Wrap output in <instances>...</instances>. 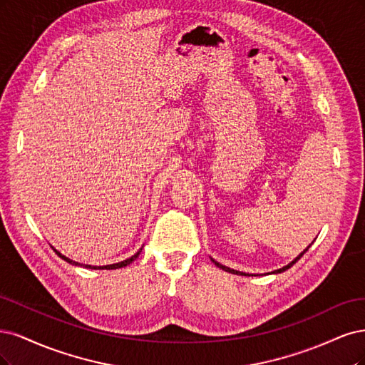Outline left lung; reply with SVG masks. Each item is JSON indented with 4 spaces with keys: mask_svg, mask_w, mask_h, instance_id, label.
Here are the masks:
<instances>
[{
    "mask_svg": "<svg viewBox=\"0 0 365 365\" xmlns=\"http://www.w3.org/2000/svg\"><path fill=\"white\" fill-rule=\"evenodd\" d=\"M309 247H311V245H308V249H309ZM308 249H304V250H303V252H302V253H300V255H299V256L296 257V259H294L292 262H289L288 265H285V267H282V268H279V269H274V272H273V273H274V274H277V273H284V272H285V269L291 268V267H292L294 264H296V262H297V261L300 259V257H302V256H303L304 253H307V252H308ZM210 261H212V262H214V264H215V265H217L218 268H221V269H225V272H227V273H233V274H240V276H249V274H245V273H242V272H237V269H232V268H229V267H226V265H221L220 262H217L215 259H212V257H210Z\"/></svg>",
    "mask_w": 365,
    "mask_h": 365,
    "instance_id": "8db88e82",
    "label": "left lung"
}]
</instances>
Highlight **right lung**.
<instances>
[{
	"mask_svg": "<svg viewBox=\"0 0 365 365\" xmlns=\"http://www.w3.org/2000/svg\"><path fill=\"white\" fill-rule=\"evenodd\" d=\"M54 252H56V255L58 256V257H62V259L63 261H66L68 264H73V265H80L78 262H76V261H73V259H69V257H66V256H63L61 252H57L56 249H53ZM140 252H143V249H139L138 250V253H135L132 257H128V259H125V261H121V262H118V264H110V265H103V267H97V265H83V264H81V265H83L85 268H91V269H116V268H123V267H127L128 264H132L135 259H136V257L139 256V253Z\"/></svg>",
	"mask_w": 365,
	"mask_h": 365,
	"instance_id": "right-lung-1",
	"label": "right lung"
}]
</instances>
